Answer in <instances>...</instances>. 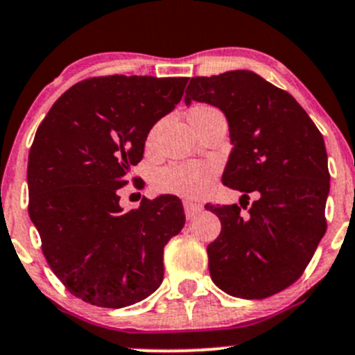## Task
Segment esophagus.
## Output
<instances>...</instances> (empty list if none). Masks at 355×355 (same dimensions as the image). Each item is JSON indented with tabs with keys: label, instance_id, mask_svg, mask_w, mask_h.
<instances>
[{
	"label": "esophagus",
	"instance_id": "34e87169",
	"mask_svg": "<svg viewBox=\"0 0 355 355\" xmlns=\"http://www.w3.org/2000/svg\"><path fill=\"white\" fill-rule=\"evenodd\" d=\"M200 209H202V206H200V204H198V202H192V200H185V202H184V211H185V216H187V218L196 216V214H198Z\"/></svg>",
	"mask_w": 355,
	"mask_h": 355
}]
</instances>
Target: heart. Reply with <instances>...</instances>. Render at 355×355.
<instances>
[{
	"instance_id": "b5f03b06",
	"label": "heart",
	"mask_w": 355,
	"mask_h": 355,
	"mask_svg": "<svg viewBox=\"0 0 355 355\" xmlns=\"http://www.w3.org/2000/svg\"><path fill=\"white\" fill-rule=\"evenodd\" d=\"M209 106H198L192 111H202ZM216 175L213 161H185L161 168L155 177V187L159 192L180 196L187 199H200L209 192Z\"/></svg>"
}]
</instances>
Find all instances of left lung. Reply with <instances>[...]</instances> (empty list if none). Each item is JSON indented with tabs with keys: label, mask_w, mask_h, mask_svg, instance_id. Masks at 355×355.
Returning <instances> with one entry per match:
<instances>
[{
	"label": "left lung",
	"mask_w": 355,
	"mask_h": 355,
	"mask_svg": "<svg viewBox=\"0 0 355 355\" xmlns=\"http://www.w3.org/2000/svg\"><path fill=\"white\" fill-rule=\"evenodd\" d=\"M192 101L216 106L228 120L234 149L221 182L242 199L257 196L247 216L237 204H206L221 221L207 245L211 278L234 297L266 299L299 280L327 232L323 135L287 91L249 70L191 78L185 103Z\"/></svg>",
	"instance_id": "1"
}]
</instances>
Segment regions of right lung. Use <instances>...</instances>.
I'll return each mask as SVG.
<instances>
[{
  "label": "right lung",
  "instance_id": "right-lung-1",
  "mask_svg": "<svg viewBox=\"0 0 355 355\" xmlns=\"http://www.w3.org/2000/svg\"><path fill=\"white\" fill-rule=\"evenodd\" d=\"M187 77L110 75L71 85L28 153V216L67 290L99 307L132 306L163 282V250L184 228L180 199L142 198L123 213L118 189L149 130L173 111Z\"/></svg>",
  "mask_w": 355,
  "mask_h": 355
}]
</instances>
